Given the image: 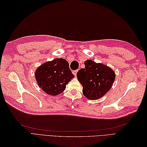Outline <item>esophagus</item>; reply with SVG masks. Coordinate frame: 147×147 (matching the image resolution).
Returning <instances> with one entry per match:
<instances>
[{"label": "esophagus", "instance_id": "34e87169", "mask_svg": "<svg viewBox=\"0 0 147 147\" xmlns=\"http://www.w3.org/2000/svg\"><path fill=\"white\" fill-rule=\"evenodd\" d=\"M78 70H74L72 72L75 76H76V75H77V73L78 72Z\"/></svg>", "mask_w": 147, "mask_h": 147}]
</instances>
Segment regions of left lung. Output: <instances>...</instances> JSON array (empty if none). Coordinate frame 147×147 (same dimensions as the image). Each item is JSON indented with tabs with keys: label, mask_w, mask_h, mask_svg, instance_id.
I'll return each instance as SVG.
<instances>
[{
	"label": "left lung",
	"mask_w": 147,
	"mask_h": 147,
	"mask_svg": "<svg viewBox=\"0 0 147 147\" xmlns=\"http://www.w3.org/2000/svg\"><path fill=\"white\" fill-rule=\"evenodd\" d=\"M84 65L85 68L81 69L77 74L78 80L83 86V93L89 99H98L112 88L115 72L107 65L92 60L86 61Z\"/></svg>",
	"instance_id": "obj_1"
}]
</instances>
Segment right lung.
Listing matches in <instances>:
<instances>
[{
    "label": "right lung",
    "instance_id": "1",
    "mask_svg": "<svg viewBox=\"0 0 147 147\" xmlns=\"http://www.w3.org/2000/svg\"><path fill=\"white\" fill-rule=\"evenodd\" d=\"M74 77L69 63L63 58L47 62L35 71V79L39 87L51 96L63 92L65 90L66 84Z\"/></svg>",
    "mask_w": 147,
    "mask_h": 147
}]
</instances>
